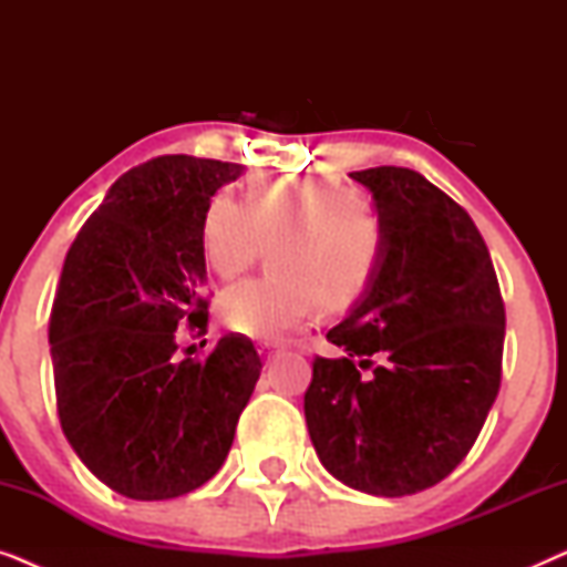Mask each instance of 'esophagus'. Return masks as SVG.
<instances>
[{
	"label": "esophagus",
	"instance_id": "1",
	"mask_svg": "<svg viewBox=\"0 0 567 567\" xmlns=\"http://www.w3.org/2000/svg\"><path fill=\"white\" fill-rule=\"evenodd\" d=\"M281 351H284V346L274 343V340H268V343H260V353H262V359H266V361H274Z\"/></svg>",
	"mask_w": 567,
	"mask_h": 567
}]
</instances>
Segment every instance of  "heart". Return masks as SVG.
<instances>
[{
  "label": "heart",
  "instance_id": "heart-1",
  "mask_svg": "<svg viewBox=\"0 0 567 567\" xmlns=\"http://www.w3.org/2000/svg\"><path fill=\"white\" fill-rule=\"evenodd\" d=\"M247 198L216 193L204 214L200 245L221 281L243 276L274 250L278 276L252 278L224 293L221 317L250 338H281L312 320L320 301L330 309L353 305L374 281L386 229L359 190L332 177L262 175Z\"/></svg>",
  "mask_w": 567,
  "mask_h": 567
}]
</instances>
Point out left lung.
<instances>
[{"instance_id":"1","label":"left lung","mask_w":567,"mask_h":567,"mask_svg":"<svg viewBox=\"0 0 567 567\" xmlns=\"http://www.w3.org/2000/svg\"><path fill=\"white\" fill-rule=\"evenodd\" d=\"M384 219L379 270L328 332L343 355H315L305 392L324 470L400 498L452 475L501 390L506 309L470 214L408 167L351 173Z\"/></svg>"}]
</instances>
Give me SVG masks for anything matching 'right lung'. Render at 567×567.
Listing matches in <instances>:
<instances>
[{
	"label": "right lung",
	"mask_w": 567,
	"mask_h": 567,
	"mask_svg": "<svg viewBox=\"0 0 567 567\" xmlns=\"http://www.w3.org/2000/svg\"><path fill=\"white\" fill-rule=\"evenodd\" d=\"M243 169L188 154L128 169L61 268L49 320L61 431L126 498L167 501L208 483L260 377L239 332L193 359L177 346L183 328L206 336L200 227L214 193Z\"/></svg>",
	"instance_id": "add662e5"
}]
</instances>
